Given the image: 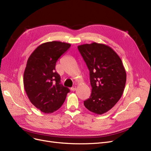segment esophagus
Listing matches in <instances>:
<instances>
[{
  "instance_id": "34e87169",
  "label": "esophagus",
  "mask_w": 151,
  "mask_h": 151,
  "mask_svg": "<svg viewBox=\"0 0 151 151\" xmlns=\"http://www.w3.org/2000/svg\"><path fill=\"white\" fill-rule=\"evenodd\" d=\"M76 89H77L76 86H73L72 88H71V90H72V91H76Z\"/></svg>"
}]
</instances>
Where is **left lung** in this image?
I'll use <instances>...</instances> for the list:
<instances>
[{"mask_svg":"<svg viewBox=\"0 0 151 151\" xmlns=\"http://www.w3.org/2000/svg\"><path fill=\"white\" fill-rule=\"evenodd\" d=\"M89 70L92 91L84 101L90 111L102 115L119 101L123 93L127 74L121 58L108 45L96 42L77 47Z\"/></svg>","mask_w":151,"mask_h":151,"instance_id":"8db88e82","label":"left lung"}]
</instances>
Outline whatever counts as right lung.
Returning a JSON list of instances; mask_svg holds the SVG:
<instances>
[{"label":"right lung","mask_w":151,"mask_h":151,"mask_svg":"<svg viewBox=\"0 0 151 151\" xmlns=\"http://www.w3.org/2000/svg\"><path fill=\"white\" fill-rule=\"evenodd\" d=\"M70 45L56 41L44 43L34 50L27 61L23 76L24 89L31 103L43 113L57 111L69 93V89L60 84L55 65Z\"/></svg>","instance_id":"add662e5"}]
</instances>
